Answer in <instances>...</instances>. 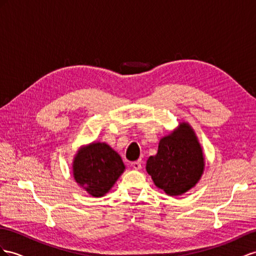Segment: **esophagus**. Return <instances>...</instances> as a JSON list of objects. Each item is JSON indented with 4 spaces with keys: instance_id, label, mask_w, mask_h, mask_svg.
Returning a JSON list of instances; mask_svg holds the SVG:
<instances>
[{
    "instance_id": "34e87169",
    "label": "esophagus",
    "mask_w": 256,
    "mask_h": 256,
    "mask_svg": "<svg viewBox=\"0 0 256 256\" xmlns=\"http://www.w3.org/2000/svg\"><path fill=\"white\" fill-rule=\"evenodd\" d=\"M130 166H132L133 168H135V170H140L142 168V161L140 160L134 161V162L130 163Z\"/></svg>"
}]
</instances>
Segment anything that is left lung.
I'll return each instance as SVG.
<instances>
[{"label": "left lung", "mask_w": 256, "mask_h": 256, "mask_svg": "<svg viewBox=\"0 0 256 256\" xmlns=\"http://www.w3.org/2000/svg\"><path fill=\"white\" fill-rule=\"evenodd\" d=\"M204 166V154L198 137L190 124L182 121L160 140L158 152L147 160L146 171L156 187L176 196L196 185Z\"/></svg>", "instance_id": "obj_1"}]
</instances>
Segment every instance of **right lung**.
<instances>
[{
    "instance_id": "add662e5",
    "label": "right lung",
    "mask_w": 256,
    "mask_h": 256,
    "mask_svg": "<svg viewBox=\"0 0 256 256\" xmlns=\"http://www.w3.org/2000/svg\"><path fill=\"white\" fill-rule=\"evenodd\" d=\"M126 170L120 154L108 144L93 142L82 146L72 162L76 184L92 196H104Z\"/></svg>"
}]
</instances>
